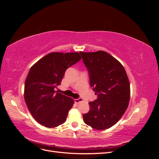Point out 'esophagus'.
Returning <instances> with one entry per match:
<instances>
[{"label":"esophagus","instance_id":"esophagus-1","mask_svg":"<svg viewBox=\"0 0 159 159\" xmlns=\"http://www.w3.org/2000/svg\"><path fill=\"white\" fill-rule=\"evenodd\" d=\"M74 102L75 103L78 104L80 102H83V99L82 98H78V99H74Z\"/></svg>","mask_w":159,"mask_h":159}]
</instances>
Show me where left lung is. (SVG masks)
<instances>
[{"instance_id": "obj_1", "label": "left lung", "mask_w": 159, "mask_h": 159, "mask_svg": "<svg viewBox=\"0 0 159 159\" xmlns=\"http://www.w3.org/2000/svg\"><path fill=\"white\" fill-rule=\"evenodd\" d=\"M88 68L90 85L98 99L89 103L90 109L83 115L85 124L97 130L113 126L127 110L130 84L123 65L104 51L80 52Z\"/></svg>"}]
</instances>
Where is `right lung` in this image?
I'll return each mask as SVG.
<instances>
[{"label": "right lung", "mask_w": 159, "mask_h": 159, "mask_svg": "<svg viewBox=\"0 0 159 159\" xmlns=\"http://www.w3.org/2000/svg\"><path fill=\"white\" fill-rule=\"evenodd\" d=\"M78 52H52L34 64L25 84V99L36 121L46 127L63 124L74 100L55 89L66 70L81 60Z\"/></svg>", "instance_id": "right-lung-1"}]
</instances>
